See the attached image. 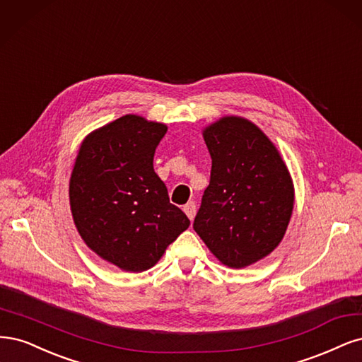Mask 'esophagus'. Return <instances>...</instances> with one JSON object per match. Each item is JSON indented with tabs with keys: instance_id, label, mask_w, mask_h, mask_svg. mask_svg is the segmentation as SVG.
I'll use <instances>...</instances> for the list:
<instances>
[{
	"instance_id": "1",
	"label": "esophagus",
	"mask_w": 362,
	"mask_h": 362,
	"mask_svg": "<svg viewBox=\"0 0 362 362\" xmlns=\"http://www.w3.org/2000/svg\"><path fill=\"white\" fill-rule=\"evenodd\" d=\"M183 212L186 214V216H188L191 221L195 218V214H197V207H195V203L194 202H189L186 203L183 206Z\"/></svg>"
}]
</instances>
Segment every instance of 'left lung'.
<instances>
[{
	"label": "left lung",
	"instance_id": "obj_1",
	"mask_svg": "<svg viewBox=\"0 0 362 362\" xmlns=\"http://www.w3.org/2000/svg\"><path fill=\"white\" fill-rule=\"evenodd\" d=\"M212 158L194 230L215 257L242 269L269 255L283 240L295 204L286 162L252 122L226 115L203 129Z\"/></svg>",
	"mask_w": 362,
	"mask_h": 362
}]
</instances>
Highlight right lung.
<instances>
[{
	"label": "right lung",
	"instance_id": "right-lung-1",
	"mask_svg": "<svg viewBox=\"0 0 362 362\" xmlns=\"http://www.w3.org/2000/svg\"><path fill=\"white\" fill-rule=\"evenodd\" d=\"M167 129L126 114L90 132L75 159L69 182L75 227L93 252L126 272L153 267L191 224L153 170Z\"/></svg>",
	"mask_w": 362,
	"mask_h": 362
}]
</instances>
